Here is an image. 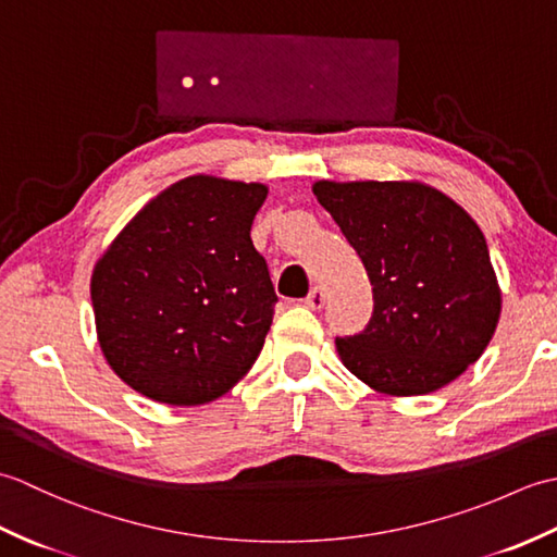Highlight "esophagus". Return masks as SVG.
I'll return each mask as SVG.
<instances>
[{
  "instance_id": "34e87169",
  "label": "esophagus",
  "mask_w": 557,
  "mask_h": 557,
  "mask_svg": "<svg viewBox=\"0 0 557 557\" xmlns=\"http://www.w3.org/2000/svg\"><path fill=\"white\" fill-rule=\"evenodd\" d=\"M304 304L309 306V309H323V304H325V292L321 289V287H313L311 292H309V297L304 299Z\"/></svg>"
}]
</instances>
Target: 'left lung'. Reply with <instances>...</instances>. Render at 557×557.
I'll list each match as a JSON object with an SVG mask.
<instances>
[{
  "label": "left lung",
  "mask_w": 557,
  "mask_h": 557,
  "mask_svg": "<svg viewBox=\"0 0 557 557\" xmlns=\"http://www.w3.org/2000/svg\"><path fill=\"white\" fill-rule=\"evenodd\" d=\"M359 253L373 315L337 337L342 363L385 395H429L479 361L500 318L486 236L453 198L419 182H315Z\"/></svg>",
  "instance_id": "8db88e82"
}]
</instances>
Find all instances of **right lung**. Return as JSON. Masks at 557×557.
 Listing matches in <instances>:
<instances>
[{"instance_id":"add662e5","label":"right lung","mask_w":557,"mask_h":557,"mask_svg":"<svg viewBox=\"0 0 557 557\" xmlns=\"http://www.w3.org/2000/svg\"><path fill=\"white\" fill-rule=\"evenodd\" d=\"M268 186L186 176L96 263L90 299L112 371L172 407L222 397L263 349L277 294L251 224Z\"/></svg>"}]
</instances>
